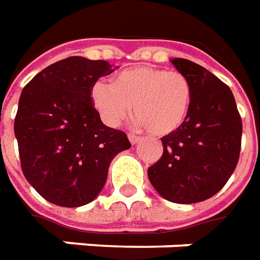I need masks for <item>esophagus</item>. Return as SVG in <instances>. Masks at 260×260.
I'll return each instance as SVG.
<instances>
[{
  "label": "esophagus",
  "instance_id": "obj_1",
  "mask_svg": "<svg viewBox=\"0 0 260 260\" xmlns=\"http://www.w3.org/2000/svg\"><path fill=\"white\" fill-rule=\"evenodd\" d=\"M128 140H130V143H132V144H137L140 140H141V137L134 133H128Z\"/></svg>",
  "mask_w": 260,
  "mask_h": 260
}]
</instances>
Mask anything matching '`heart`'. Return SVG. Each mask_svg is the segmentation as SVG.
Returning a JSON list of instances; mask_svg holds the SVG:
<instances>
[{"instance_id": "b5f03b06", "label": "heart", "mask_w": 260, "mask_h": 260, "mask_svg": "<svg viewBox=\"0 0 260 260\" xmlns=\"http://www.w3.org/2000/svg\"><path fill=\"white\" fill-rule=\"evenodd\" d=\"M192 84L179 71L136 67L117 75L115 82L99 80L91 98L101 119L117 126L132 113L147 132L165 136L182 126L192 105Z\"/></svg>"}]
</instances>
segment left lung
I'll return each mask as SVG.
<instances>
[{"label": "left lung", "mask_w": 260, "mask_h": 260, "mask_svg": "<svg viewBox=\"0 0 260 260\" xmlns=\"http://www.w3.org/2000/svg\"><path fill=\"white\" fill-rule=\"evenodd\" d=\"M171 61L192 84V105L182 126L161 139L162 156L148 179L172 203H198L220 192L237 168L242 120L227 84L196 62Z\"/></svg>", "instance_id": "obj_1"}]
</instances>
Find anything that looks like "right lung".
<instances>
[{
	"mask_svg": "<svg viewBox=\"0 0 260 260\" xmlns=\"http://www.w3.org/2000/svg\"><path fill=\"white\" fill-rule=\"evenodd\" d=\"M113 71L105 60L68 57L35 75L22 91L14 123L22 172L50 203L92 202L112 159L132 147L124 132L105 126L92 102V85Z\"/></svg>",
	"mask_w": 260,
	"mask_h": 260,
	"instance_id": "right-lung-1",
	"label": "right lung"
}]
</instances>
